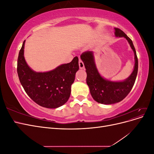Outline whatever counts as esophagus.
<instances>
[{
  "mask_svg": "<svg viewBox=\"0 0 154 154\" xmlns=\"http://www.w3.org/2000/svg\"><path fill=\"white\" fill-rule=\"evenodd\" d=\"M79 67H80V69H84V67H85L84 63H83V62L82 61L80 58L79 59Z\"/></svg>",
  "mask_w": 154,
  "mask_h": 154,
  "instance_id": "34e87169",
  "label": "esophagus"
}]
</instances>
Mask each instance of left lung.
Returning <instances> with one entry per match:
<instances>
[{"mask_svg": "<svg viewBox=\"0 0 154 154\" xmlns=\"http://www.w3.org/2000/svg\"><path fill=\"white\" fill-rule=\"evenodd\" d=\"M114 30L116 37H124L127 39L134 53V70L127 79L114 82L104 78L96 67L93 51H85L80 57L86 69V81L92 98L97 103L105 105L118 103L128 94L134 85L138 71V60L132 41L120 29L114 28Z\"/></svg>", "mask_w": 154, "mask_h": 154, "instance_id": "1", "label": "left lung"}]
</instances>
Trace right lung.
I'll return each mask as SVG.
<instances>
[{"mask_svg":"<svg viewBox=\"0 0 154 154\" xmlns=\"http://www.w3.org/2000/svg\"><path fill=\"white\" fill-rule=\"evenodd\" d=\"M23 42L18 54L17 73L21 85L31 100L48 109H57L68 101L71 85L79 69L78 58L62 64L48 72H36L27 65L24 58Z\"/></svg>","mask_w":154,"mask_h":154,"instance_id":"right-lung-1","label":"right lung"}]
</instances>
